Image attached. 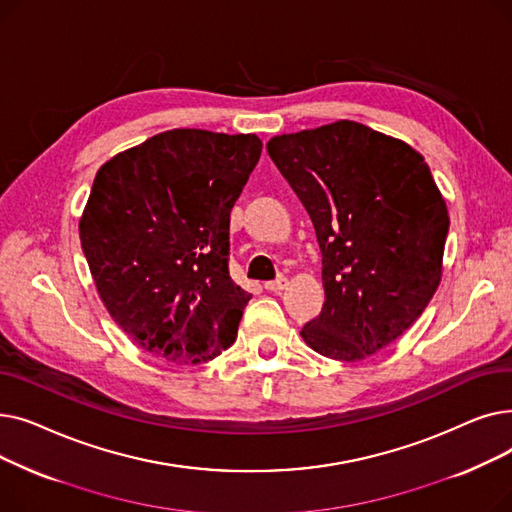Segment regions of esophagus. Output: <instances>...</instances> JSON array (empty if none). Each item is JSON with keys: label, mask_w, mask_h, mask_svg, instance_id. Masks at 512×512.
Instances as JSON below:
<instances>
[{"label": "esophagus", "mask_w": 512, "mask_h": 512, "mask_svg": "<svg viewBox=\"0 0 512 512\" xmlns=\"http://www.w3.org/2000/svg\"><path fill=\"white\" fill-rule=\"evenodd\" d=\"M286 286H288V280L284 276H280L278 280H272V282H265V290H270V292H282Z\"/></svg>", "instance_id": "1"}]
</instances>
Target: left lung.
<instances>
[{
	"label": "left lung",
	"mask_w": 512,
	"mask_h": 512,
	"mask_svg": "<svg viewBox=\"0 0 512 512\" xmlns=\"http://www.w3.org/2000/svg\"><path fill=\"white\" fill-rule=\"evenodd\" d=\"M267 153L309 211L326 303L303 340L355 363L405 334L436 294L448 209L423 155L353 120L276 134Z\"/></svg>",
	"instance_id": "1"
}]
</instances>
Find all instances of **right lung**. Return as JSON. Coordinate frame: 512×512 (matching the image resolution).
I'll return each mask as SVG.
<instances>
[{
  "instance_id": "obj_1",
  "label": "right lung",
  "mask_w": 512,
  "mask_h": 512,
  "mask_svg": "<svg viewBox=\"0 0 512 512\" xmlns=\"http://www.w3.org/2000/svg\"><path fill=\"white\" fill-rule=\"evenodd\" d=\"M257 134L159 132L97 170L78 222L101 303L143 351L178 365L236 340L251 294L228 274L230 211Z\"/></svg>"
}]
</instances>
